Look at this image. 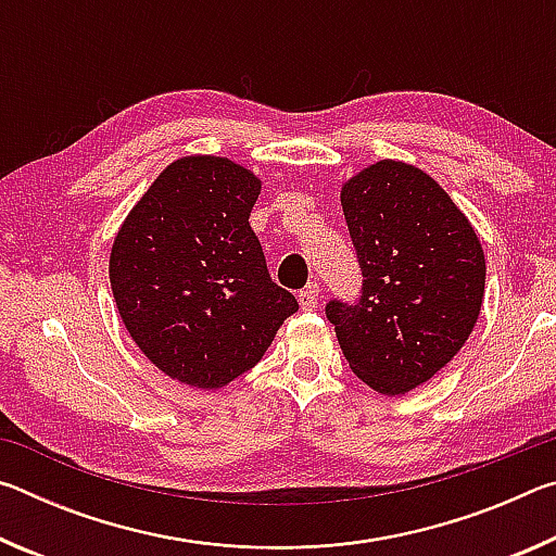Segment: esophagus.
Instances as JSON below:
<instances>
[{
    "instance_id": "esophagus-1",
    "label": "esophagus",
    "mask_w": 556,
    "mask_h": 556,
    "mask_svg": "<svg viewBox=\"0 0 556 556\" xmlns=\"http://www.w3.org/2000/svg\"><path fill=\"white\" fill-rule=\"evenodd\" d=\"M316 301H318V289L316 285L306 287L304 291H299V304L304 312H312V308H316Z\"/></svg>"
}]
</instances>
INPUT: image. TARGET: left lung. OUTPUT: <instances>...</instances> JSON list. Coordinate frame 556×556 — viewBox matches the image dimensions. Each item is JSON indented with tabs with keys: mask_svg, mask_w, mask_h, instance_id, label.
Wrapping results in <instances>:
<instances>
[{
	"mask_svg": "<svg viewBox=\"0 0 556 556\" xmlns=\"http://www.w3.org/2000/svg\"><path fill=\"white\" fill-rule=\"evenodd\" d=\"M341 205L363 296L355 306L331 301L326 316L357 378L400 397L434 378L473 331L485 291L481 240L434 178L397 159L348 178Z\"/></svg>",
	"mask_w": 556,
	"mask_h": 556,
	"instance_id": "1",
	"label": "left lung"
}]
</instances>
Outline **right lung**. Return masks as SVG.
<instances>
[{
	"mask_svg": "<svg viewBox=\"0 0 556 556\" xmlns=\"http://www.w3.org/2000/svg\"><path fill=\"white\" fill-rule=\"evenodd\" d=\"M262 178L228 156L168 164L119 225L110 287L122 324L172 380L218 390L262 361L294 294L250 228Z\"/></svg>",
	"mask_w": 556,
	"mask_h": 556,
	"instance_id": "obj_1",
	"label": "right lung"
}]
</instances>
